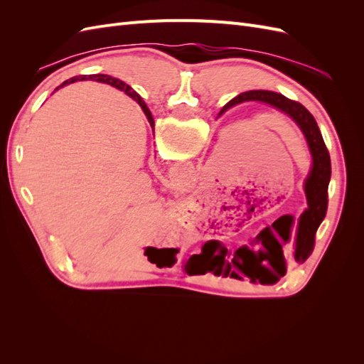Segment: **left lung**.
<instances>
[{"label":"left lung","mask_w":364,"mask_h":364,"mask_svg":"<svg viewBox=\"0 0 364 364\" xmlns=\"http://www.w3.org/2000/svg\"><path fill=\"white\" fill-rule=\"evenodd\" d=\"M245 102H261L273 106L278 111L289 115L294 123L302 130V134L306 139L308 149H310L313 164L310 173H308L306 179L304 182V190L306 196V205L308 208L301 214L299 222H297V232L293 245V258L296 262H305L306 258L311 255L314 249L316 241V232L317 228L321 226L323 218L326 215L328 209V185L329 179H331V159H329V153L325 146V141L322 138L321 130L316 123L314 117L308 112V109L304 107L301 103H297L290 98L284 97L282 94L273 92V91H264V90H253L247 92H241L232 100L228 102L218 115H223L228 109L234 107L240 103ZM247 252L257 259L259 264V269L266 272V274L258 277H252L246 272L245 267H238L230 272L226 270L225 273H230V277L240 278V270L243 273H247L250 279H259L261 284H274L278 282L281 277L285 274V258L282 246L279 241L274 238V241H267L266 232H261L253 238L252 245L249 246ZM243 252V250H241ZM246 252V250H245ZM203 255V252H202ZM264 264H262V262ZM215 272H222L218 267Z\"/></svg>","instance_id":"obj_1"}]
</instances>
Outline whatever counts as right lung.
Wrapping results in <instances>:
<instances>
[{"label":"right lung","instance_id":"right-lung-1","mask_svg":"<svg viewBox=\"0 0 364 364\" xmlns=\"http://www.w3.org/2000/svg\"><path fill=\"white\" fill-rule=\"evenodd\" d=\"M87 79L95 80V82H102V83L111 85V86L117 87V90H119V91H124L129 97L134 98V100L141 106L142 112L146 114V117H147V119H149V123H150V126H151V130L155 132V129H153V126H155V119H153V117H151L150 109L147 107V105H146L144 102H142V98H141V97H139L134 90H132V87H130L129 85H126L123 80H118V79H115V77H111V75H107V74H90V75L73 77V79H70V80H65L59 87H63V86H67V85L74 83V82H83V80H87ZM59 87H56V90H59Z\"/></svg>","mask_w":364,"mask_h":364}]
</instances>
